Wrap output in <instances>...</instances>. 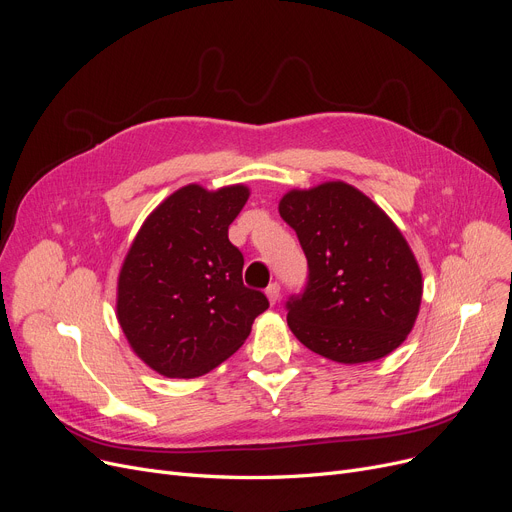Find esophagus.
<instances>
[{
	"instance_id": "1",
	"label": "esophagus",
	"mask_w": 512,
	"mask_h": 512,
	"mask_svg": "<svg viewBox=\"0 0 512 512\" xmlns=\"http://www.w3.org/2000/svg\"><path fill=\"white\" fill-rule=\"evenodd\" d=\"M267 294V301H270V305H276L280 301V286L278 284H270L265 290Z\"/></svg>"
}]
</instances>
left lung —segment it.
I'll list each match as a JSON object with an SVG mask.
<instances>
[{"label":"left lung","instance_id":"obj_1","mask_svg":"<svg viewBox=\"0 0 512 512\" xmlns=\"http://www.w3.org/2000/svg\"><path fill=\"white\" fill-rule=\"evenodd\" d=\"M309 263L288 301V328L309 351L344 365L378 361L411 334L423 297L419 263L390 215L353 184L292 188L278 205Z\"/></svg>","mask_w":512,"mask_h":512}]
</instances>
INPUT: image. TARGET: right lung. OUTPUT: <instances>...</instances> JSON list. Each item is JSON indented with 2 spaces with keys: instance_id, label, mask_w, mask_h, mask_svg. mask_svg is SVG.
<instances>
[{
  "instance_id": "1",
  "label": "right lung",
  "mask_w": 512,
  "mask_h": 512,
  "mask_svg": "<svg viewBox=\"0 0 512 512\" xmlns=\"http://www.w3.org/2000/svg\"><path fill=\"white\" fill-rule=\"evenodd\" d=\"M245 184L207 191L186 184L143 222L118 276L116 317L145 365L166 378H199L251 334L270 303L242 284V253L228 228L245 207Z\"/></svg>"
}]
</instances>
